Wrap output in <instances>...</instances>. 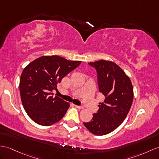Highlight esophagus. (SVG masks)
<instances>
[{"mask_svg":"<svg viewBox=\"0 0 159 159\" xmlns=\"http://www.w3.org/2000/svg\"><path fill=\"white\" fill-rule=\"evenodd\" d=\"M76 108H77V109H84V107H81V106H77V105H74Z\"/></svg>","mask_w":159,"mask_h":159,"instance_id":"34e87169","label":"esophagus"}]
</instances>
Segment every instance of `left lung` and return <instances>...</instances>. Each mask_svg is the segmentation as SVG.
<instances>
[{"label": "left lung", "instance_id": "1", "mask_svg": "<svg viewBox=\"0 0 159 159\" xmlns=\"http://www.w3.org/2000/svg\"><path fill=\"white\" fill-rule=\"evenodd\" d=\"M88 63L96 69L99 91L105 99L99 103V109L91 121L84 125L92 134L104 135L114 131L126 118L133 102V86L114 62L101 59Z\"/></svg>", "mask_w": 159, "mask_h": 159}]
</instances>
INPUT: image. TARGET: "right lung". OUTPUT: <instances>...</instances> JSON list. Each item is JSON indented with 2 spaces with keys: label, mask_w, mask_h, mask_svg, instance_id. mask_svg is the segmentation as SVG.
<instances>
[{
  "label": "right lung",
  "mask_w": 159,
  "mask_h": 159,
  "mask_svg": "<svg viewBox=\"0 0 159 159\" xmlns=\"http://www.w3.org/2000/svg\"><path fill=\"white\" fill-rule=\"evenodd\" d=\"M80 61H69L58 55L42 56L24 68L19 82L23 107L33 121L49 126L63 117L69 103L51 92L69 72L78 67Z\"/></svg>",
  "instance_id": "add662e5"
}]
</instances>
